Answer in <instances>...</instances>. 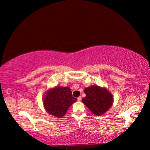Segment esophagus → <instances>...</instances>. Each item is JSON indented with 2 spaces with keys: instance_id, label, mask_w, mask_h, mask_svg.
Returning a JSON list of instances; mask_svg holds the SVG:
<instances>
[{
  "instance_id": "obj_1",
  "label": "esophagus",
  "mask_w": 150,
  "mask_h": 150,
  "mask_svg": "<svg viewBox=\"0 0 150 150\" xmlns=\"http://www.w3.org/2000/svg\"><path fill=\"white\" fill-rule=\"evenodd\" d=\"M81 100V96H79V97L77 98V100L78 101H80Z\"/></svg>"
}]
</instances>
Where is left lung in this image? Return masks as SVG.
<instances>
[{"label":"left lung","mask_w":150,"mask_h":150,"mask_svg":"<svg viewBox=\"0 0 150 150\" xmlns=\"http://www.w3.org/2000/svg\"><path fill=\"white\" fill-rule=\"evenodd\" d=\"M84 92L86 96L83 98L82 102L96 115H103L112 105L113 96L105 88L91 86L86 88Z\"/></svg>","instance_id":"left-lung-1"}]
</instances>
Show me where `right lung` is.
I'll return each instance as SVG.
<instances>
[{
  "instance_id": "add662e5",
  "label": "right lung",
  "mask_w": 150,
  "mask_h": 150,
  "mask_svg": "<svg viewBox=\"0 0 150 150\" xmlns=\"http://www.w3.org/2000/svg\"><path fill=\"white\" fill-rule=\"evenodd\" d=\"M77 100L67 87H56L48 91L44 98L45 110L51 115L62 118L65 115L69 106Z\"/></svg>"
}]
</instances>
